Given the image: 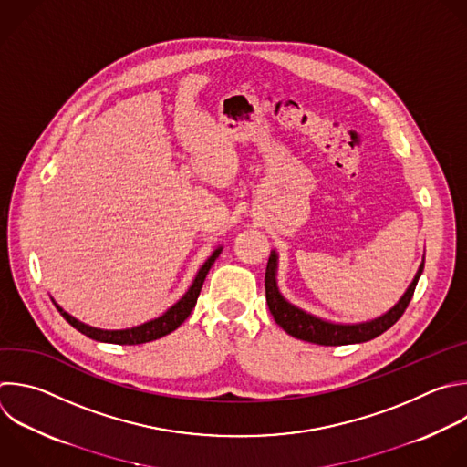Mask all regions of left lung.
Segmentation results:
<instances>
[{
  "instance_id": "left-lung-1",
  "label": "left lung",
  "mask_w": 467,
  "mask_h": 467,
  "mask_svg": "<svg viewBox=\"0 0 467 467\" xmlns=\"http://www.w3.org/2000/svg\"><path fill=\"white\" fill-rule=\"evenodd\" d=\"M276 265H278V256L275 251H271V256L267 260V269H265V300H267L273 319L291 337L314 343V345H323V347L365 343V341H370V339L381 336L383 332H387L403 316V312L407 309V306L414 295L418 278L423 271V262H421L414 280L410 282V285L407 287L403 296L381 317L367 321V323L341 325V323H330L321 317H316L312 314L304 312V309L293 306L291 302H287L276 285Z\"/></svg>"
}]
</instances>
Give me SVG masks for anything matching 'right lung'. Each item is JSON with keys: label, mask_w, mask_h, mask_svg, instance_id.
<instances>
[{"label": "right lung", "mask_w": 467, "mask_h": 467, "mask_svg": "<svg viewBox=\"0 0 467 467\" xmlns=\"http://www.w3.org/2000/svg\"><path fill=\"white\" fill-rule=\"evenodd\" d=\"M220 253H222V247L214 249V253L200 267V271H198L192 285L189 287V291L172 307H169L161 317L151 319V321H148L144 325H139L135 328H126V330H100V328H93V327H88V325L80 323L78 319H75L67 312H64V309L57 302H55V306H57L58 312L62 314V317L73 328H77L80 334L88 336L93 341L113 343V345H142V343H150V341H155V339H160V337L174 332L182 323H185V319L191 316V312H192L194 306H196V300L200 296V291H202V285L205 282V276H207L209 269L213 267L214 260L220 256Z\"/></svg>", "instance_id": "right-lung-1"}]
</instances>
